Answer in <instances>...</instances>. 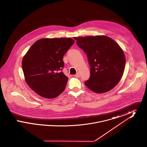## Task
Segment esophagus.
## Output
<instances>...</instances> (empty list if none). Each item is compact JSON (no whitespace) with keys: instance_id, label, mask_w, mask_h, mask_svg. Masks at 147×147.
I'll return each instance as SVG.
<instances>
[{"instance_id":"1","label":"esophagus","mask_w":147,"mask_h":147,"mask_svg":"<svg viewBox=\"0 0 147 147\" xmlns=\"http://www.w3.org/2000/svg\"><path fill=\"white\" fill-rule=\"evenodd\" d=\"M74 76H75V77H76V78H79L80 77V74L79 73H77V74Z\"/></svg>"}]
</instances>
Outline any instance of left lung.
<instances>
[{
  "instance_id": "8db88e82",
  "label": "left lung",
  "mask_w": 147,
  "mask_h": 147,
  "mask_svg": "<svg viewBox=\"0 0 147 147\" xmlns=\"http://www.w3.org/2000/svg\"><path fill=\"white\" fill-rule=\"evenodd\" d=\"M74 38L86 54L90 66L85 85L98 94L111 90L119 82L125 67V56L119 44L106 36Z\"/></svg>"
}]
</instances>
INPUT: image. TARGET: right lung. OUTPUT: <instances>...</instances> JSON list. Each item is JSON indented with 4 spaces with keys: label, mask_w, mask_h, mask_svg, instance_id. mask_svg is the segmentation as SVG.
<instances>
[{
    "label": "right lung",
    "mask_w": 147,
    "mask_h": 147,
    "mask_svg": "<svg viewBox=\"0 0 147 147\" xmlns=\"http://www.w3.org/2000/svg\"><path fill=\"white\" fill-rule=\"evenodd\" d=\"M74 42L70 38H41L24 56L22 68L25 81L38 95L53 98L64 90L68 78L61 71L63 56Z\"/></svg>",
    "instance_id": "right-lung-1"
}]
</instances>
